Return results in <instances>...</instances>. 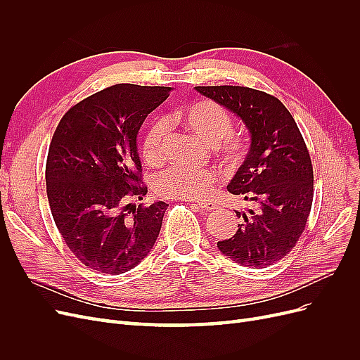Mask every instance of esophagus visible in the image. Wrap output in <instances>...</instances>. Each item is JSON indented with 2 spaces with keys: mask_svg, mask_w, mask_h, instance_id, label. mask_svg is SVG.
I'll return each mask as SVG.
<instances>
[{
  "mask_svg": "<svg viewBox=\"0 0 360 360\" xmlns=\"http://www.w3.org/2000/svg\"><path fill=\"white\" fill-rule=\"evenodd\" d=\"M197 207L202 212H210V210L216 209V204L213 201H201L197 204Z\"/></svg>",
  "mask_w": 360,
  "mask_h": 360,
  "instance_id": "obj_1",
  "label": "esophagus"
}]
</instances>
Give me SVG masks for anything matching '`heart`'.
<instances>
[{
    "instance_id": "1",
    "label": "heart",
    "mask_w": 360,
    "mask_h": 360,
    "mask_svg": "<svg viewBox=\"0 0 360 360\" xmlns=\"http://www.w3.org/2000/svg\"><path fill=\"white\" fill-rule=\"evenodd\" d=\"M176 117L188 130L202 139L204 143L214 144V151L226 165L234 167L245 156V141L228 134L233 118L224 106L213 101H200L183 106ZM167 135L165 120L156 118L147 127L141 144V153L148 165H159L163 159V139ZM219 180V174L210 168H184L171 167L158 174L155 191L163 198L200 200L209 195Z\"/></svg>"
}]
</instances>
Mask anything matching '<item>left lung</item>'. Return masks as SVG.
<instances>
[{
    "instance_id": "8db88e82",
    "label": "left lung",
    "mask_w": 360,
    "mask_h": 360,
    "mask_svg": "<svg viewBox=\"0 0 360 360\" xmlns=\"http://www.w3.org/2000/svg\"><path fill=\"white\" fill-rule=\"evenodd\" d=\"M246 126L248 155L226 189L255 204L242 213L236 234L217 242L240 266L259 269L284 258L297 243L312 205L314 174L307 144L276 97L238 85L195 86ZM240 217V212H236Z\"/></svg>"
}]
</instances>
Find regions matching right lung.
<instances>
[{
	"label": "right lung",
	"instance_id": "add662e5",
	"mask_svg": "<svg viewBox=\"0 0 360 360\" xmlns=\"http://www.w3.org/2000/svg\"><path fill=\"white\" fill-rule=\"evenodd\" d=\"M171 90L108 86L70 108L52 136L46 162L52 217L75 257L101 274L136 267L158 240L168 204H132L147 195L136 135Z\"/></svg>",
	"mask_w": 360,
	"mask_h": 360
}]
</instances>
